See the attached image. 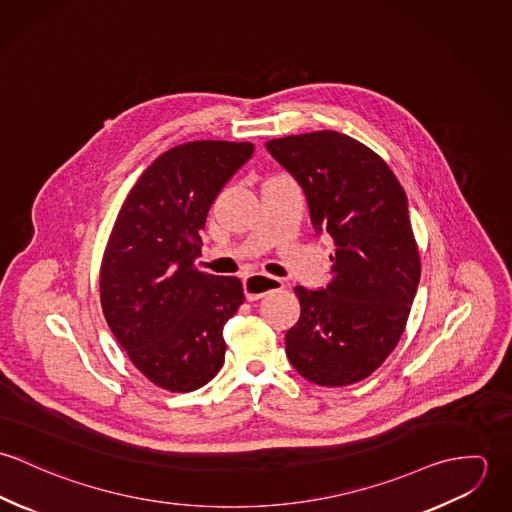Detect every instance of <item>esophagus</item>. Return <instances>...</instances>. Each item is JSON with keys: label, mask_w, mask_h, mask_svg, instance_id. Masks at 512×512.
Masks as SVG:
<instances>
[{"label": "esophagus", "mask_w": 512, "mask_h": 512, "mask_svg": "<svg viewBox=\"0 0 512 512\" xmlns=\"http://www.w3.org/2000/svg\"><path fill=\"white\" fill-rule=\"evenodd\" d=\"M282 288H284V282L268 274H250L244 278V293H246V299L250 301H256L266 293L276 292Z\"/></svg>", "instance_id": "esophagus-1"}]
</instances>
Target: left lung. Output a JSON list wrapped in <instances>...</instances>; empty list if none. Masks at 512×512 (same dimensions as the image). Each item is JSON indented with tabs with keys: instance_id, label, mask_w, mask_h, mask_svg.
<instances>
[{
	"instance_id": "1",
	"label": "left lung",
	"mask_w": 512,
	"mask_h": 512,
	"mask_svg": "<svg viewBox=\"0 0 512 512\" xmlns=\"http://www.w3.org/2000/svg\"><path fill=\"white\" fill-rule=\"evenodd\" d=\"M266 147L301 185L313 228L335 244L327 288H295L301 315L286 355L313 384L361 382L398 345L420 282L406 193L378 153L333 130Z\"/></svg>"
}]
</instances>
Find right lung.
<instances>
[{
    "instance_id": "right-lung-1",
    "label": "right lung",
    "mask_w": 512,
    "mask_h": 512,
    "mask_svg": "<svg viewBox=\"0 0 512 512\" xmlns=\"http://www.w3.org/2000/svg\"><path fill=\"white\" fill-rule=\"evenodd\" d=\"M250 142L197 140L161 153L128 193L100 266L110 331L155 386L191 392L224 363V323L244 303L242 282L195 266L201 230Z\"/></svg>"
}]
</instances>
